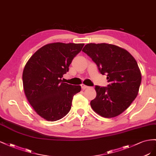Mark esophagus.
<instances>
[{
  "instance_id": "1",
  "label": "esophagus",
  "mask_w": 156,
  "mask_h": 156,
  "mask_svg": "<svg viewBox=\"0 0 156 156\" xmlns=\"http://www.w3.org/2000/svg\"><path fill=\"white\" fill-rule=\"evenodd\" d=\"M81 87H82V89L83 90H86V89H87V88L90 87L89 86H86V85H84V84H82Z\"/></svg>"
}]
</instances>
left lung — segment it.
I'll return each instance as SVG.
<instances>
[{
	"label": "left lung",
	"instance_id": "obj_1",
	"mask_svg": "<svg viewBox=\"0 0 156 156\" xmlns=\"http://www.w3.org/2000/svg\"><path fill=\"white\" fill-rule=\"evenodd\" d=\"M82 51L95 62L101 74H106L109 82L107 87L95 86L92 109L105 118L118 116L139 93L142 77L135 59L125 49L106 43L87 44Z\"/></svg>",
	"mask_w": 156,
	"mask_h": 156
}]
</instances>
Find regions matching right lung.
<instances>
[{"label": "right lung", "instance_id": "add662e5", "mask_svg": "<svg viewBox=\"0 0 156 156\" xmlns=\"http://www.w3.org/2000/svg\"><path fill=\"white\" fill-rule=\"evenodd\" d=\"M84 44L55 42L38 50L26 63L23 84L25 96L40 116L54 122L63 118L71 108L73 97L81 90L62 80L74 57Z\"/></svg>", "mask_w": 156, "mask_h": 156}]
</instances>
